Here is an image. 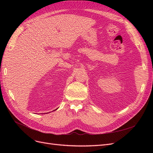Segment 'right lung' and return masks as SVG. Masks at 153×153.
<instances>
[{"instance_id":"right-lung-1","label":"right lung","mask_w":153,"mask_h":153,"mask_svg":"<svg viewBox=\"0 0 153 153\" xmlns=\"http://www.w3.org/2000/svg\"><path fill=\"white\" fill-rule=\"evenodd\" d=\"M56 110H57V109H56Z\"/></svg>"}]
</instances>
